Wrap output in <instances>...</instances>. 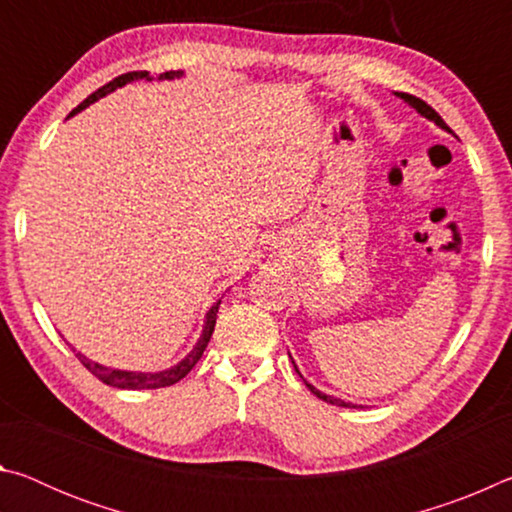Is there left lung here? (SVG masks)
Here are the masks:
<instances>
[{"mask_svg": "<svg viewBox=\"0 0 512 512\" xmlns=\"http://www.w3.org/2000/svg\"><path fill=\"white\" fill-rule=\"evenodd\" d=\"M395 94H397V97H400V99H404L406 103H409V106H413L415 110H418L422 117H427V119H431V121H436V124H438L440 128H445V131H449V126L445 124L443 117H440L438 112L429 106V103H424L422 99L413 97V94H406V92H395ZM296 372H298V368H296ZM298 375H300V372H298ZM300 377H302V375H300ZM305 384H307V381H305ZM307 388H309V391L314 393L316 397H320V400H323V402L336 404V406H345V409H350V406H352V409H354V404H350V402H343V400H336V397H329V395H325V393H320L318 388H314L311 384H307Z\"/></svg>", "mask_w": 512, "mask_h": 512, "instance_id": "8db88e82", "label": "left lung"}]
</instances>
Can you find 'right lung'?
<instances>
[{
  "mask_svg": "<svg viewBox=\"0 0 512 512\" xmlns=\"http://www.w3.org/2000/svg\"><path fill=\"white\" fill-rule=\"evenodd\" d=\"M183 76V72H164L160 74L158 79H180ZM137 79H146V81H153V76L149 72H128V74H121L117 76V79H112L110 83L103 85V88H99L97 92H92L88 99H85L83 103H79L72 112H69V117L76 115V112H81L90 106V103H94L101 97H106L108 92L121 88V85L131 83V81H137ZM219 305L221 300L216 302V305L207 311L205 316V327H203V336L198 339L196 348L187 354V357L178 363V366H173L169 370H162V372H128V370H115V368H106V366H99V363L90 361L88 357H83L81 352H76L72 348V352H76V359H79L85 368H88L94 377L101 379L103 384H108L112 388H126V391H142V388H164V386H171L176 384V381L183 379L189 370H192L198 359L203 357V352L207 348V343H210L212 339V332H214V325H216V311H219Z\"/></svg>",
  "mask_w": 512,
  "mask_h": 512,
  "instance_id": "right-lung-1",
  "label": "right lung"
}]
</instances>
